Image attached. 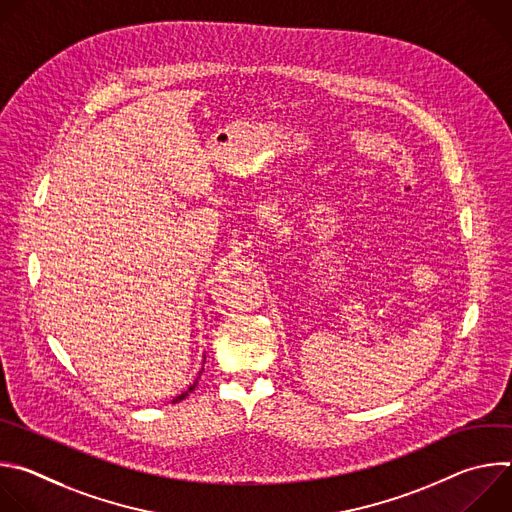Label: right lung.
Instances as JSON below:
<instances>
[{"mask_svg":"<svg viewBox=\"0 0 512 512\" xmlns=\"http://www.w3.org/2000/svg\"><path fill=\"white\" fill-rule=\"evenodd\" d=\"M204 362H206V358H204V360H202V367H204ZM202 371H204V369H200V373H198V377H196V381H194V383H192V385H190V387H188V389H186V391H184V393H182V395H178V397H174V399H172V403H178V401H184V399H186V397H188V395H190V393H192V391H194V389H196V385H198V379H200V375H202Z\"/></svg>","mask_w":512,"mask_h":512,"instance_id":"obj_1","label":"right lung"}]
</instances>
